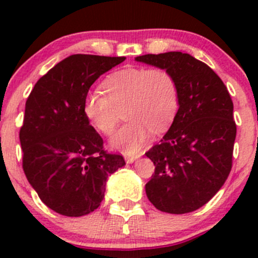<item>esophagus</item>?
<instances>
[{
    "label": "esophagus",
    "instance_id": "1",
    "mask_svg": "<svg viewBox=\"0 0 258 258\" xmlns=\"http://www.w3.org/2000/svg\"><path fill=\"white\" fill-rule=\"evenodd\" d=\"M124 160H126L127 163H132L140 155H128V153H124Z\"/></svg>",
    "mask_w": 258,
    "mask_h": 258
}]
</instances>
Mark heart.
Wrapping results in <instances>:
<instances>
[{
	"label": "heart",
	"mask_w": 258,
	"mask_h": 258,
	"mask_svg": "<svg viewBox=\"0 0 258 258\" xmlns=\"http://www.w3.org/2000/svg\"><path fill=\"white\" fill-rule=\"evenodd\" d=\"M103 91L87 93L85 116L103 135H111L122 118L126 123L111 140L114 148L136 153L150 131L163 132L175 119L179 107L177 81L162 67H131L111 75Z\"/></svg>",
	"instance_id": "1"
}]
</instances>
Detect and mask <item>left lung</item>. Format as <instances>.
Segmentation results:
<instances>
[{
    "label": "left lung",
    "mask_w": 258,
    "mask_h": 258,
    "mask_svg": "<svg viewBox=\"0 0 258 258\" xmlns=\"http://www.w3.org/2000/svg\"><path fill=\"white\" fill-rule=\"evenodd\" d=\"M136 61L168 70L179 90L170 130L145 153L155 165L146 195L162 212L199 210L217 194L232 168L237 128L227 87L210 66L188 53L144 54Z\"/></svg>",
    "instance_id": "obj_1"
}]
</instances>
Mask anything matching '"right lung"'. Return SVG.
I'll return each instance as SVG.
<instances>
[{
    "label": "right lung",
    "mask_w": 258,
    "mask_h": 258,
    "mask_svg": "<svg viewBox=\"0 0 258 258\" xmlns=\"http://www.w3.org/2000/svg\"><path fill=\"white\" fill-rule=\"evenodd\" d=\"M126 57L72 54L36 82L20 130L22 168L41 201L54 212L80 217L105 197L106 181L126 165L85 116L88 90Z\"/></svg>",
    "instance_id": "obj_1"
}]
</instances>
